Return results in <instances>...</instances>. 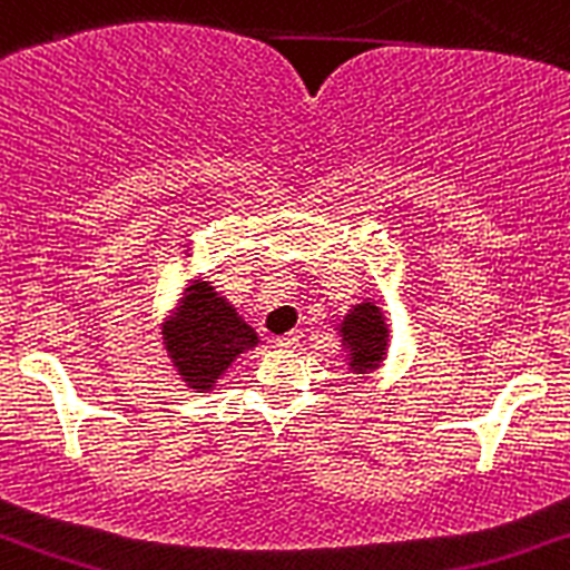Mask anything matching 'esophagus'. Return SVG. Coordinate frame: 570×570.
Wrapping results in <instances>:
<instances>
[{"mask_svg":"<svg viewBox=\"0 0 570 570\" xmlns=\"http://www.w3.org/2000/svg\"><path fill=\"white\" fill-rule=\"evenodd\" d=\"M296 343H298L296 332H287V334H283V337L274 340V345H277V348H296Z\"/></svg>","mask_w":570,"mask_h":570,"instance_id":"34e87169","label":"esophagus"}]
</instances>
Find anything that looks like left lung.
<instances>
[{"label":"left lung","instance_id":"left-lung-1","mask_svg":"<svg viewBox=\"0 0 570 570\" xmlns=\"http://www.w3.org/2000/svg\"><path fill=\"white\" fill-rule=\"evenodd\" d=\"M340 351H343L345 371L356 379H367L386 360L390 351V324L386 315L373 298H362L360 304H351L348 313L337 324Z\"/></svg>","mask_w":570,"mask_h":570}]
</instances>
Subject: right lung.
Masks as SVG:
<instances>
[{"label": "right lung", "instance_id": "1", "mask_svg": "<svg viewBox=\"0 0 570 570\" xmlns=\"http://www.w3.org/2000/svg\"><path fill=\"white\" fill-rule=\"evenodd\" d=\"M184 257H191L189 244H184ZM161 340L173 371L195 392L216 390L233 362L261 343L233 302L205 277H191L180 287V298L161 321Z\"/></svg>", "mask_w": 570, "mask_h": 570}]
</instances>
